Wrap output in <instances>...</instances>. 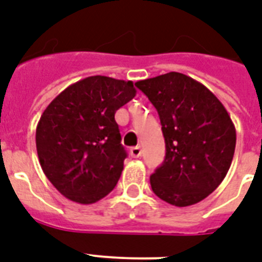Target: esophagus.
Returning <instances> with one entry per match:
<instances>
[{"label": "esophagus", "mask_w": 262, "mask_h": 262, "mask_svg": "<svg viewBox=\"0 0 262 262\" xmlns=\"http://www.w3.org/2000/svg\"><path fill=\"white\" fill-rule=\"evenodd\" d=\"M130 156L132 157H136V159H137V157H140L141 156V148H140V146H133V148H132L130 149Z\"/></svg>", "instance_id": "obj_1"}]
</instances>
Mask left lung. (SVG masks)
Returning a JSON list of instances; mask_svg holds the SVG:
<instances>
[{"label":"left lung","mask_w":262,"mask_h":262,"mask_svg":"<svg viewBox=\"0 0 262 262\" xmlns=\"http://www.w3.org/2000/svg\"><path fill=\"white\" fill-rule=\"evenodd\" d=\"M160 117L163 164L150 175L152 191L172 206L207 198L225 179L235 149V127L207 87L180 72L138 80Z\"/></svg>","instance_id":"1"}]
</instances>
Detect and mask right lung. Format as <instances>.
Masks as SVG:
<instances>
[{"instance_id":"obj_1","label":"right lung","mask_w":262,"mask_h":262,"mask_svg":"<svg viewBox=\"0 0 262 262\" xmlns=\"http://www.w3.org/2000/svg\"><path fill=\"white\" fill-rule=\"evenodd\" d=\"M135 95L130 80L89 76L61 91L41 114L40 165L70 201L91 205L116 187L127 155L114 114Z\"/></svg>"}]
</instances>
